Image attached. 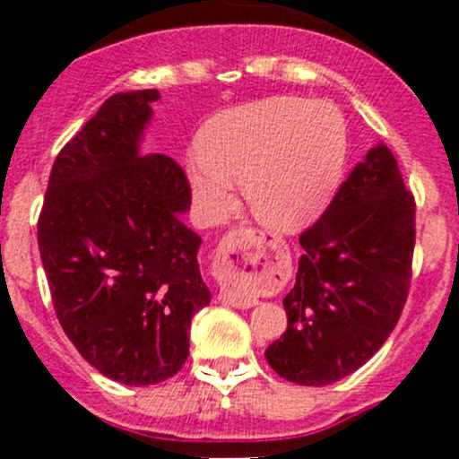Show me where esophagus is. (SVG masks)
Listing matches in <instances>:
<instances>
[{
    "label": "esophagus",
    "mask_w": 459,
    "mask_h": 459,
    "mask_svg": "<svg viewBox=\"0 0 459 459\" xmlns=\"http://www.w3.org/2000/svg\"><path fill=\"white\" fill-rule=\"evenodd\" d=\"M266 244V238L262 233L253 229H235L230 233H226L221 238L220 247H217V262L224 268H230V271H255L259 266L257 251L264 248ZM226 302L233 304L238 308H251L255 307V298H235V295H229Z\"/></svg>",
    "instance_id": "34e87169"
}]
</instances>
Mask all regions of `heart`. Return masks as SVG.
Returning a JSON list of instances; mask_svg holds the SVG:
<instances>
[{
	"label": "heart",
	"instance_id": "b5f03b06",
	"mask_svg": "<svg viewBox=\"0 0 459 459\" xmlns=\"http://www.w3.org/2000/svg\"><path fill=\"white\" fill-rule=\"evenodd\" d=\"M188 161L193 193L208 217L233 206V184L257 220L298 230L322 215L349 160V126L335 104L273 97L215 115Z\"/></svg>",
	"mask_w": 459,
	"mask_h": 459
}]
</instances>
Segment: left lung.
Here are the masks:
<instances>
[{"label": "left lung", "instance_id": "left-lung-1", "mask_svg": "<svg viewBox=\"0 0 459 459\" xmlns=\"http://www.w3.org/2000/svg\"><path fill=\"white\" fill-rule=\"evenodd\" d=\"M299 244L289 326L264 355L280 377L326 386L377 353L409 298L415 200L388 146L367 152Z\"/></svg>", "mask_w": 459, "mask_h": 459}]
</instances>
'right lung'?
Segmentation results:
<instances>
[{"label":"right lung","mask_w":459,"mask_h":459,"mask_svg":"<svg viewBox=\"0 0 459 459\" xmlns=\"http://www.w3.org/2000/svg\"><path fill=\"white\" fill-rule=\"evenodd\" d=\"M155 88L110 95L59 151L37 244L68 340L106 377L151 386L188 358V328L211 302L200 235L179 215L191 184L169 155H140Z\"/></svg>","instance_id":"add662e5"}]
</instances>
